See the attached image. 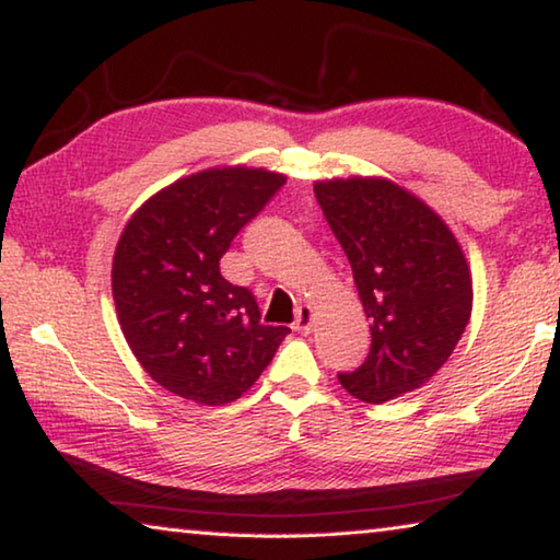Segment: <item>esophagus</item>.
<instances>
[{
    "instance_id": "1",
    "label": "esophagus",
    "mask_w": 560,
    "mask_h": 560,
    "mask_svg": "<svg viewBox=\"0 0 560 560\" xmlns=\"http://www.w3.org/2000/svg\"><path fill=\"white\" fill-rule=\"evenodd\" d=\"M293 328L301 330V334H308V330L314 328V308L299 306L296 308V320H293Z\"/></svg>"
}]
</instances>
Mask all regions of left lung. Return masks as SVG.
I'll list each match as a JSON object with an SVG mask.
<instances>
[{"label":"left lung","mask_w":560,"mask_h":560,"mask_svg":"<svg viewBox=\"0 0 560 560\" xmlns=\"http://www.w3.org/2000/svg\"><path fill=\"white\" fill-rule=\"evenodd\" d=\"M314 192L371 320V353L338 383L383 405L422 387L459 343L471 316L467 259L440 214L390 179H326Z\"/></svg>","instance_id":"left-lung-1"}]
</instances>
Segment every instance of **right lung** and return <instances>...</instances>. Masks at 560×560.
<instances>
[{"instance_id":"add662e5","label":"right lung","mask_w":560,"mask_h":560,"mask_svg":"<svg viewBox=\"0 0 560 560\" xmlns=\"http://www.w3.org/2000/svg\"><path fill=\"white\" fill-rule=\"evenodd\" d=\"M287 177L212 167L177 179L140 207L113 257V301L138 363L165 390L226 405L257 383L291 330L264 326L254 293L220 259Z\"/></svg>"}]
</instances>
